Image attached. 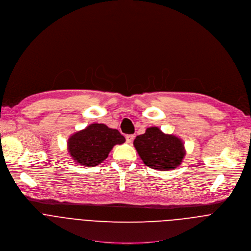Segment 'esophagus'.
<instances>
[{
	"mask_svg": "<svg viewBox=\"0 0 251 251\" xmlns=\"http://www.w3.org/2000/svg\"><path fill=\"white\" fill-rule=\"evenodd\" d=\"M126 141H127L128 143H131V142L133 141V139H134V135H133V134H127V135L126 136Z\"/></svg>",
	"mask_w": 251,
	"mask_h": 251,
	"instance_id": "esophagus-1",
	"label": "esophagus"
}]
</instances>
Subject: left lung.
<instances>
[{
  "label": "left lung",
  "instance_id": "8db88e82",
  "mask_svg": "<svg viewBox=\"0 0 251 251\" xmlns=\"http://www.w3.org/2000/svg\"><path fill=\"white\" fill-rule=\"evenodd\" d=\"M133 145L143 163L158 171L177 168L185 155L182 140L164 133L157 126L148 127L145 133L136 136Z\"/></svg>",
  "mask_w": 251,
  "mask_h": 251
}]
</instances>
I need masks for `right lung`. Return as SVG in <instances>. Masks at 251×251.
I'll return each mask as SVG.
<instances>
[{
    "instance_id": "add662e5",
    "label": "right lung",
    "mask_w": 251,
    "mask_h": 251,
    "mask_svg": "<svg viewBox=\"0 0 251 251\" xmlns=\"http://www.w3.org/2000/svg\"><path fill=\"white\" fill-rule=\"evenodd\" d=\"M126 138L118 129L104 124H91L75 132L68 140V150L73 159L84 167L101 164L116 144H123Z\"/></svg>"
}]
</instances>
